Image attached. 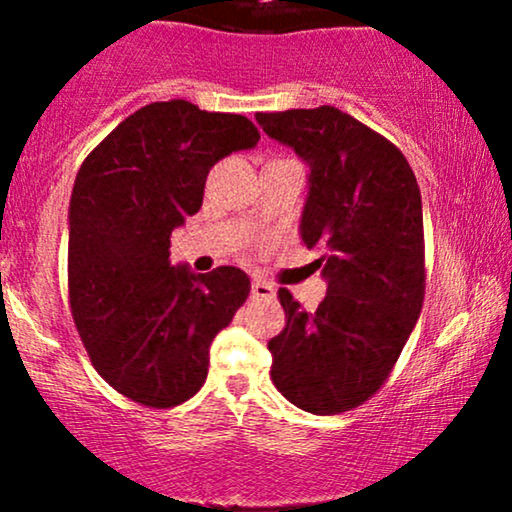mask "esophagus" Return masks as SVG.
Returning a JSON list of instances; mask_svg holds the SVG:
<instances>
[{"instance_id":"34e87169","label":"esophagus","mask_w":512,"mask_h":512,"mask_svg":"<svg viewBox=\"0 0 512 512\" xmlns=\"http://www.w3.org/2000/svg\"><path fill=\"white\" fill-rule=\"evenodd\" d=\"M250 293H252V298H257V301H272V298L276 296L274 286L267 284V281H262V279L252 281Z\"/></svg>"}]
</instances>
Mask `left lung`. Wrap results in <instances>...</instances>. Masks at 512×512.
Listing matches in <instances>:
<instances>
[{"label": "left lung", "instance_id": "8db88e82", "mask_svg": "<svg viewBox=\"0 0 512 512\" xmlns=\"http://www.w3.org/2000/svg\"><path fill=\"white\" fill-rule=\"evenodd\" d=\"M255 117L310 166L301 238L322 250L327 276L315 313L279 289L286 327L269 342L272 380L296 407L342 414L385 385L424 305L419 185L390 139L332 105Z\"/></svg>", "mask_w": 512, "mask_h": 512}]
</instances>
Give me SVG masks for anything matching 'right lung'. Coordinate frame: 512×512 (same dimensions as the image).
Masks as SVG:
<instances>
[{
  "mask_svg": "<svg viewBox=\"0 0 512 512\" xmlns=\"http://www.w3.org/2000/svg\"><path fill=\"white\" fill-rule=\"evenodd\" d=\"M245 115L158 101L125 117L81 163L69 204L67 286L98 375L151 409L195 397L209 346L248 301L238 267H170V233L202 207L211 166L252 149Z\"/></svg>",
  "mask_w": 512,
  "mask_h": 512,
  "instance_id": "add662e5",
  "label": "right lung"
}]
</instances>
